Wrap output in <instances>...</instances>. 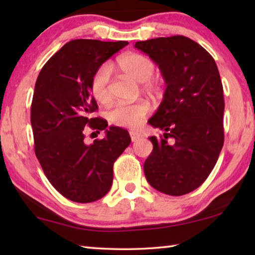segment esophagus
I'll use <instances>...</instances> for the list:
<instances>
[{
  "label": "esophagus",
  "mask_w": 255,
  "mask_h": 255,
  "mask_svg": "<svg viewBox=\"0 0 255 255\" xmlns=\"http://www.w3.org/2000/svg\"><path fill=\"white\" fill-rule=\"evenodd\" d=\"M130 138H131V141H137L138 139H140L141 138V135L139 132H136V131H130Z\"/></svg>",
  "instance_id": "1"
}]
</instances>
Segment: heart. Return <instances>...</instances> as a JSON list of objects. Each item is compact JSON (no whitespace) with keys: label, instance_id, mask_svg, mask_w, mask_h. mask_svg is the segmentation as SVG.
Segmentation results:
<instances>
[{"label":"heart","instance_id":"1","mask_svg":"<svg viewBox=\"0 0 255 255\" xmlns=\"http://www.w3.org/2000/svg\"><path fill=\"white\" fill-rule=\"evenodd\" d=\"M117 63L125 75L137 83H144L147 91L156 92L159 90V82L150 79L155 71V64L152 59L137 53H129L120 56ZM110 82L111 67L109 64H103L94 72L91 80V92L98 102L107 103L110 100ZM148 112L149 105L145 101L119 103L108 111L107 117L111 124L118 127L136 128Z\"/></svg>","mask_w":255,"mask_h":255}]
</instances>
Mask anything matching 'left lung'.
Segmentation results:
<instances>
[{"instance_id": "8db88e82", "label": "left lung", "mask_w": 255, "mask_h": 255, "mask_svg": "<svg viewBox=\"0 0 255 255\" xmlns=\"http://www.w3.org/2000/svg\"><path fill=\"white\" fill-rule=\"evenodd\" d=\"M158 66L166 89L148 120L164 131L149 137L153 152L144 163L148 183L157 191L182 196L205 182L224 145L223 84L214 58L183 36L137 41Z\"/></svg>"}]
</instances>
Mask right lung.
Returning <instances> with one entry per match:
<instances>
[{"label": "right lung", "instance_id": "right-lung-1", "mask_svg": "<svg viewBox=\"0 0 255 255\" xmlns=\"http://www.w3.org/2000/svg\"><path fill=\"white\" fill-rule=\"evenodd\" d=\"M127 41L76 39L49 58L38 75L31 103L34 153L51 185L81 204L105 197L114 179V163L130 136L107 120L91 118L98 105L91 80L99 67ZM105 130L106 137L84 141V127Z\"/></svg>", "mask_w": 255, "mask_h": 255}]
</instances>
